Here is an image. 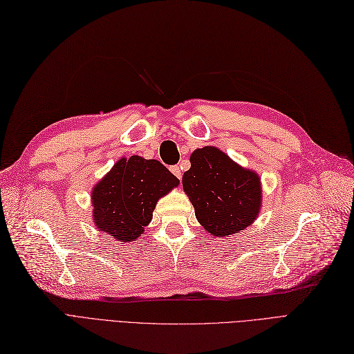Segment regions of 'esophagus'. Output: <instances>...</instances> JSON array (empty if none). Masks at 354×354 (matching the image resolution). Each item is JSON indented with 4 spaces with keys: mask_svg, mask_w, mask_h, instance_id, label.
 Masks as SVG:
<instances>
[{
    "mask_svg": "<svg viewBox=\"0 0 354 354\" xmlns=\"http://www.w3.org/2000/svg\"><path fill=\"white\" fill-rule=\"evenodd\" d=\"M169 169H171V173H173L178 180H181V168H180L178 165H173Z\"/></svg>",
    "mask_w": 354,
    "mask_h": 354,
    "instance_id": "obj_1",
    "label": "esophagus"
}]
</instances>
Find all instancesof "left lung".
<instances>
[{"mask_svg":"<svg viewBox=\"0 0 354 354\" xmlns=\"http://www.w3.org/2000/svg\"><path fill=\"white\" fill-rule=\"evenodd\" d=\"M190 164L183 174V189L208 233L231 236L254 221L262 205L258 174L240 167L214 146L194 151Z\"/></svg>","mask_w":354,"mask_h":354,"instance_id":"left-lung-1","label":"left lung"}]
</instances>
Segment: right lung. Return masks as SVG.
Returning a JSON list of instances; mask_svg holds the SVG:
<instances>
[{
    "label": "right lung",
    "instance_id": "obj_1",
    "mask_svg": "<svg viewBox=\"0 0 354 354\" xmlns=\"http://www.w3.org/2000/svg\"><path fill=\"white\" fill-rule=\"evenodd\" d=\"M178 183L160 161L121 158L92 190L96 228L118 241L136 240L151 223L156 202Z\"/></svg>",
    "mask_w": 354,
    "mask_h": 354
}]
</instances>
